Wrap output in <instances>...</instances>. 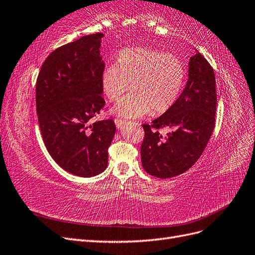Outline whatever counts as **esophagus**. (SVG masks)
Here are the masks:
<instances>
[{
  "label": "esophagus",
  "mask_w": 255,
  "mask_h": 255,
  "mask_svg": "<svg viewBox=\"0 0 255 255\" xmlns=\"http://www.w3.org/2000/svg\"><path fill=\"white\" fill-rule=\"evenodd\" d=\"M115 123H116V127H117L118 128H121L126 122H125V120L119 119V118H116L115 119Z\"/></svg>",
  "instance_id": "esophagus-1"
}]
</instances>
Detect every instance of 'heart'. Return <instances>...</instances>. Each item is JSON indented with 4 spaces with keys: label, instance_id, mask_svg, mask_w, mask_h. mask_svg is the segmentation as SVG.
<instances>
[{
    "label": "heart",
    "instance_id": "1",
    "mask_svg": "<svg viewBox=\"0 0 255 255\" xmlns=\"http://www.w3.org/2000/svg\"><path fill=\"white\" fill-rule=\"evenodd\" d=\"M186 79L181 59L150 48H127L116 57L115 66L105 67L100 76L103 95L111 102L129 89L130 94L114 106L123 118H139L169 111L179 98Z\"/></svg>",
    "mask_w": 255,
    "mask_h": 255
}]
</instances>
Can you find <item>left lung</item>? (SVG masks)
Returning <instances> with one entry per match:
<instances>
[{
	"instance_id": "left-lung-1",
	"label": "left lung",
	"mask_w": 255,
	"mask_h": 255,
	"mask_svg": "<svg viewBox=\"0 0 255 255\" xmlns=\"http://www.w3.org/2000/svg\"><path fill=\"white\" fill-rule=\"evenodd\" d=\"M217 92L214 69L197 53L189 60L188 81L170 110L151 125H142L141 163L144 170L158 179L187 171L201 156L215 128ZM173 130L163 136L159 129Z\"/></svg>"
}]
</instances>
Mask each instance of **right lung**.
Returning a JSON list of instances; mask_svg holds the SVG:
<instances>
[{"instance_id": "obj_1", "label": "right lung", "mask_w": 255, "mask_h": 255, "mask_svg": "<svg viewBox=\"0 0 255 255\" xmlns=\"http://www.w3.org/2000/svg\"><path fill=\"white\" fill-rule=\"evenodd\" d=\"M102 33L83 36L54 50L36 82V111L48 152L66 171L90 177L103 172L116 132L105 119L89 125L105 101L100 76Z\"/></svg>"}]
</instances>
